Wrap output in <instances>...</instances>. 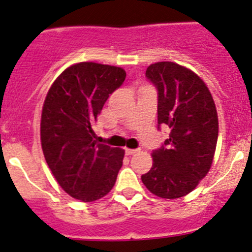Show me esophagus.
Returning <instances> with one entry per match:
<instances>
[{"label":"esophagus","instance_id":"1","mask_svg":"<svg viewBox=\"0 0 252 252\" xmlns=\"http://www.w3.org/2000/svg\"><path fill=\"white\" fill-rule=\"evenodd\" d=\"M135 152H138V150H135V149H126V155H134L135 154Z\"/></svg>","mask_w":252,"mask_h":252}]
</instances>
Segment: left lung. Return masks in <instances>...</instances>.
<instances>
[{
	"label": "left lung",
	"instance_id": "obj_1",
	"mask_svg": "<svg viewBox=\"0 0 252 252\" xmlns=\"http://www.w3.org/2000/svg\"><path fill=\"white\" fill-rule=\"evenodd\" d=\"M157 89V123L168 126L169 138L152 151L154 164L141 175L158 197L178 199L191 192L208 173L218 138V117L210 90L199 75L173 62L146 69Z\"/></svg>",
	"mask_w": 252,
	"mask_h": 252
}]
</instances>
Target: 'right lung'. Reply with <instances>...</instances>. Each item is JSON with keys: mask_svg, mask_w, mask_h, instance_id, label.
<instances>
[{"mask_svg": "<svg viewBox=\"0 0 252 252\" xmlns=\"http://www.w3.org/2000/svg\"><path fill=\"white\" fill-rule=\"evenodd\" d=\"M126 70L81 62L52 84L41 114V146L58 184L84 202L107 195L123 164L124 150L98 144L94 124L110 94L123 84Z\"/></svg>", "mask_w": 252, "mask_h": 252, "instance_id": "1", "label": "right lung"}]
</instances>
